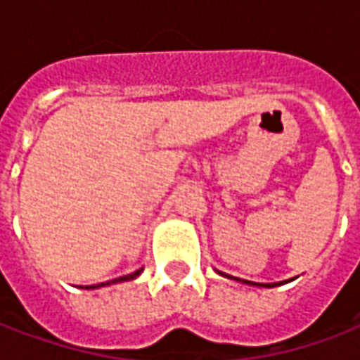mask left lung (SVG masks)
Masks as SVG:
<instances>
[{
	"instance_id": "left-lung-1",
	"label": "left lung",
	"mask_w": 360,
	"mask_h": 360,
	"mask_svg": "<svg viewBox=\"0 0 360 360\" xmlns=\"http://www.w3.org/2000/svg\"><path fill=\"white\" fill-rule=\"evenodd\" d=\"M245 282H246V280H245ZM246 284H254V282H246ZM263 285V284H262ZM267 288H274V285H267Z\"/></svg>"
}]
</instances>
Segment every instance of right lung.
<instances>
[{
	"label": "right lung",
	"instance_id": "1",
	"mask_svg": "<svg viewBox=\"0 0 360 360\" xmlns=\"http://www.w3.org/2000/svg\"><path fill=\"white\" fill-rule=\"evenodd\" d=\"M141 271H143V269H138V271H136V273H132V274H127V276H121V278H117V280H112V282H123V280H132V278H136V276H138V274H140ZM106 284H108V282H106ZM101 285H104V284H98V285H89V288H101Z\"/></svg>",
	"mask_w": 360,
	"mask_h": 360
}]
</instances>
